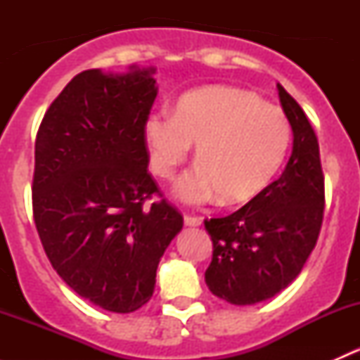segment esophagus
Masks as SVG:
<instances>
[{"label":"esophagus","mask_w":360,"mask_h":360,"mask_svg":"<svg viewBox=\"0 0 360 360\" xmlns=\"http://www.w3.org/2000/svg\"><path fill=\"white\" fill-rule=\"evenodd\" d=\"M184 224H186V226H200L202 219L195 216H184Z\"/></svg>","instance_id":"1"}]
</instances>
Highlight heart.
Segmentation results:
<instances>
[{"label": "heart", "mask_w": 360, "mask_h": 360, "mask_svg": "<svg viewBox=\"0 0 360 360\" xmlns=\"http://www.w3.org/2000/svg\"><path fill=\"white\" fill-rule=\"evenodd\" d=\"M150 165L172 179L197 144L198 165L176 184V195L202 205L223 195L228 203L256 198L274 181L291 144L281 108L235 86H203L179 97L174 112H151L144 122Z\"/></svg>", "instance_id": "obj_1"}]
</instances>
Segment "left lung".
Masks as SVG:
<instances>
[{"label":"left lung","instance_id":"left-lung-1","mask_svg":"<svg viewBox=\"0 0 360 360\" xmlns=\"http://www.w3.org/2000/svg\"><path fill=\"white\" fill-rule=\"evenodd\" d=\"M292 129L284 172L226 217L205 221L212 261L205 284L231 304L270 300L300 275L317 244L324 216V174L314 129L300 104L277 83Z\"/></svg>","mask_w":360,"mask_h":360}]
</instances>
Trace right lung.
<instances>
[{
    "instance_id": "obj_1",
    "label": "right lung",
    "mask_w": 360,
    "mask_h": 360,
    "mask_svg": "<svg viewBox=\"0 0 360 360\" xmlns=\"http://www.w3.org/2000/svg\"><path fill=\"white\" fill-rule=\"evenodd\" d=\"M153 66L89 69L64 86L34 144L32 212L53 270L83 300L130 314L151 300L160 257L183 230L148 174Z\"/></svg>"
}]
</instances>
